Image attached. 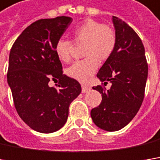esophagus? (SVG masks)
<instances>
[{"label": "esophagus", "mask_w": 160, "mask_h": 160, "mask_svg": "<svg viewBox=\"0 0 160 160\" xmlns=\"http://www.w3.org/2000/svg\"><path fill=\"white\" fill-rule=\"evenodd\" d=\"M90 90V88L88 87V86H85V85H82V87H81V91H82V93H86V92H88Z\"/></svg>", "instance_id": "1"}]
</instances>
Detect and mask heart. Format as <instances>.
<instances>
[{"mask_svg":"<svg viewBox=\"0 0 160 160\" xmlns=\"http://www.w3.org/2000/svg\"><path fill=\"white\" fill-rule=\"evenodd\" d=\"M73 42L83 44L82 54L84 60L74 62L67 69V74L74 80L87 82L94 75L99 61H106L115 50L117 37L115 31L108 25L102 24L92 19H87L76 26L72 31ZM72 43L65 39H60L55 44V54L61 61L71 60Z\"/></svg>","mask_w":160,"mask_h":160,"instance_id":"heart-1","label":"heart"}]
</instances>
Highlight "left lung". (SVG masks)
Here are the masks:
<instances>
[{
  "label": "left lung",
  "instance_id": "8db88e82",
  "mask_svg": "<svg viewBox=\"0 0 160 160\" xmlns=\"http://www.w3.org/2000/svg\"><path fill=\"white\" fill-rule=\"evenodd\" d=\"M117 42L112 55L97 74L106 85L111 87H93L101 93L99 107L90 111L97 127L106 131H117L127 126L136 116L144 99L148 79V63L145 49L140 38L125 22L112 17Z\"/></svg>",
  "mask_w": 160,
  "mask_h": 160
}]
</instances>
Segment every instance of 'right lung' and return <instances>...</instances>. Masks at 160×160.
I'll return each mask as SVG.
<instances>
[{
    "instance_id": "obj_1",
    "label": "right lung",
    "mask_w": 160,
    "mask_h": 160,
    "mask_svg": "<svg viewBox=\"0 0 160 160\" xmlns=\"http://www.w3.org/2000/svg\"><path fill=\"white\" fill-rule=\"evenodd\" d=\"M72 22L71 17L42 19L28 26L13 43L7 73L19 116L33 130L52 133L64 126L71 101L81 92L76 80L62 73L55 44ZM51 79L59 80L50 87Z\"/></svg>"
}]
</instances>
